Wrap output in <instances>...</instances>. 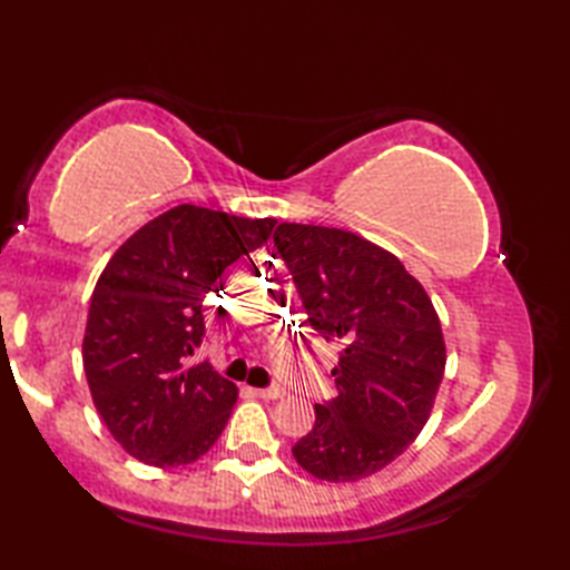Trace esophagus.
<instances>
[{
  "label": "esophagus",
  "instance_id": "1",
  "mask_svg": "<svg viewBox=\"0 0 570 570\" xmlns=\"http://www.w3.org/2000/svg\"><path fill=\"white\" fill-rule=\"evenodd\" d=\"M259 399H282L284 396V386H264V390H254Z\"/></svg>",
  "mask_w": 570,
  "mask_h": 570
}]
</instances>
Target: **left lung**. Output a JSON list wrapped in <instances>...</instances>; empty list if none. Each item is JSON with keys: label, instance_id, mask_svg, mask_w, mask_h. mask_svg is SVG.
Returning <instances> with one entry per match:
<instances>
[{"label": "left lung", "instance_id": "1", "mask_svg": "<svg viewBox=\"0 0 570 570\" xmlns=\"http://www.w3.org/2000/svg\"><path fill=\"white\" fill-rule=\"evenodd\" d=\"M308 323L341 343L337 396L294 445L313 478L357 482L402 455L426 426L445 372L431 298L392 252L337 227L282 223L274 233Z\"/></svg>", "mask_w": 570, "mask_h": 570}]
</instances>
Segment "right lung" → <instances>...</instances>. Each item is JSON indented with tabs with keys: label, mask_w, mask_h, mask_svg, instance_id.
<instances>
[{
	"label": "right lung",
	"mask_w": 570,
	"mask_h": 570,
	"mask_svg": "<svg viewBox=\"0 0 570 570\" xmlns=\"http://www.w3.org/2000/svg\"><path fill=\"white\" fill-rule=\"evenodd\" d=\"M274 225L184 203L139 227L107 262L90 298L82 367L95 409L131 458L188 465L220 439L237 386L208 362L188 367V357L205 335V296Z\"/></svg>",
	"instance_id": "right-lung-1"
}]
</instances>
